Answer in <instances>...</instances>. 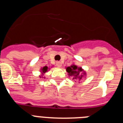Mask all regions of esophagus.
Segmentation results:
<instances>
[{"instance_id":"34e87169","label":"esophagus","mask_w":123,"mask_h":123,"mask_svg":"<svg viewBox=\"0 0 123 123\" xmlns=\"http://www.w3.org/2000/svg\"><path fill=\"white\" fill-rule=\"evenodd\" d=\"M56 65L57 67H61L62 66V63L60 62H57L56 63Z\"/></svg>"}]
</instances>
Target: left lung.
I'll list each match as a JSON object with an SVG mask.
<instances>
[{"instance_id":"left-lung-1","label":"left lung","mask_w":123,"mask_h":123,"mask_svg":"<svg viewBox=\"0 0 123 123\" xmlns=\"http://www.w3.org/2000/svg\"><path fill=\"white\" fill-rule=\"evenodd\" d=\"M66 70L68 72V75L73 77V79L81 80L82 78L86 76V73L84 71L81 67H78V66L73 65L70 67L66 68Z\"/></svg>"}]
</instances>
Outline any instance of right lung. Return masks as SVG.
<instances>
[{
  "label": "right lung",
  "instance_id": "add662e5",
  "mask_svg": "<svg viewBox=\"0 0 123 123\" xmlns=\"http://www.w3.org/2000/svg\"><path fill=\"white\" fill-rule=\"evenodd\" d=\"M49 69V68H48V67H47V66H45V67H44L43 68H42L41 69V72L42 73V74H44L45 73H46L47 71H48Z\"/></svg>",
  "mask_w": 123,
  "mask_h": 123
}]
</instances>
